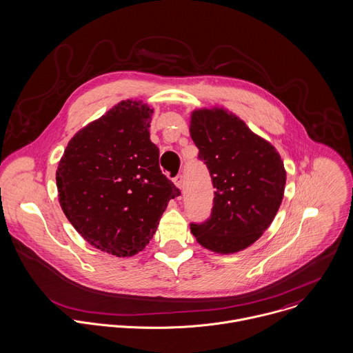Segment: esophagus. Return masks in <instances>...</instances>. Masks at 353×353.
I'll list each match as a JSON object with an SVG mask.
<instances>
[{
    "instance_id": "esophagus-1",
    "label": "esophagus",
    "mask_w": 353,
    "mask_h": 353,
    "mask_svg": "<svg viewBox=\"0 0 353 353\" xmlns=\"http://www.w3.org/2000/svg\"><path fill=\"white\" fill-rule=\"evenodd\" d=\"M183 181H184L183 174H177V176L173 179V183H174V185H176L177 188H181V187H183Z\"/></svg>"
}]
</instances>
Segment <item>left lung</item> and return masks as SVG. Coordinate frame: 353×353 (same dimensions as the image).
Returning <instances> with one entry per match:
<instances>
[{"label":"left lung","mask_w":353,"mask_h":353,"mask_svg":"<svg viewBox=\"0 0 353 353\" xmlns=\"http://www.w3.org/2000/svg\"><path fill=\"white\" fill-rule=\"evenodd\" d=\"M190 131L215 188L210 216L192 222L191 232L214 252L241 251L262 236L280 209L286 181L281 157L223 109L195 110Z\"/></svg>","instance_id":"obj_1"}]
</instances>
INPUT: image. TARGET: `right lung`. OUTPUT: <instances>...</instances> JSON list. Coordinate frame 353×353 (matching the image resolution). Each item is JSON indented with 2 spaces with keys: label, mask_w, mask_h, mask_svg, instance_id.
<instances>
[{
  "label": "right lung",
  "mask_w": 353,
  "mask_h": 353,
  "mask_svg": "<svg viewBox=\"0 0 353 353\" xmlns=\"http://www.w3.org/2000/svg\"><path fill=\"white\" fill-rule=\"evenodd\" d=\"M152 109L123 101L72 138L56 173L72 226L95 248L132 256L152 239L170 199L181 192L161 172L150 141Z\"/></svg>",
  "instance_id": "1"
}]
</instances>
